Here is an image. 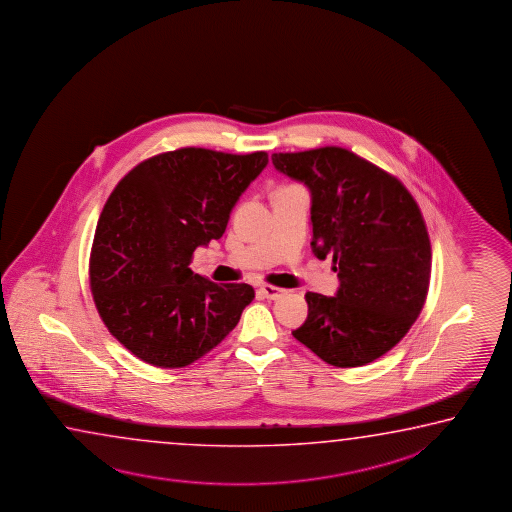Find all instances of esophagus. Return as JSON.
Returning <instances> with one entry per match:
<instances>
[{"mask_svg": "<svg viewBox=\"0 0 512 512\" xmlns=\"http://www.w3.org/2000/svg\"><path fill=\"white\" fill-rule=\"evenodd\" d=\"M258 290H260V294L263 295V297L272 299V301H276V299H279L281 295L285 294V290H283V288H278V286L272 285H261Z\"/></svg>", "mask_w": 512, "mask_h": 512, "instance_id": "34e87169", "label": "esophagus"}]
</instances>
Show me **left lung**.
Returning a JSON list of instances; mask_svg holds the SVG:
<instances>
[{
	"label": "left lung",
	"mask_w": 512,
	"mask_h": 512,
	"mask_svg": "<svg viewBox=\"0 0 512 512\" xmlns=\"http://www.w3.org/2000/svg\"><path fill=\"white\" fill-rule=\"evenodd\" d=\"M281 174L312 191V249L333 258L335 297L308 292L292 331L326 364L360 367L407 335L425 306L432 247L410 191L394 175L340 147L272 154Z\"/></svg>",
	"instance_id": "1"
}]
</instances>
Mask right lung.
Segmentation results:
<instances>
[{
    "label": "right lung",
    "mask_w": 512,
    "mask_h": 512,
    "mask_svg": "<svg viewBox=\"0 0 512 512\" xmlns=\"http://www.w3.org/2000/svg\"><path fill=\"white\" fill-rule=\"evenodd\" d=\"M267 163V152L179 148L134 166L114 188L96 226L89 283L107 330L139 360L186 367L240 321L254 288L193 274L191 256L222 238Z\"/></svg>",
    "instance_id": "add662e5"
}]
</instances>
